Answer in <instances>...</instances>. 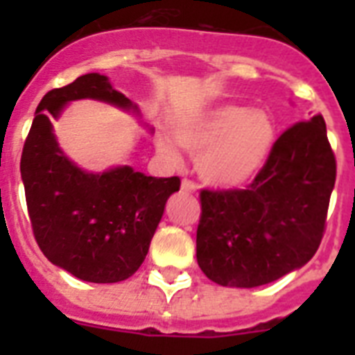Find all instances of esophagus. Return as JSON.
<instances>
[{"mask_svg": "<svg viewBox=\"0 0 355 355\" xmlns=\"http://www.w3.org/2000/svg\"><path fill=\"white\" fill-rule=\"evenodd\" d=\"M180 188H182L184 193L193 195L195 191H197V184L191 182V180H188V178H184V180H182V186H180Z\"/></svg>", "mask_w": 355, "mask_h": 355, "instance_id": "esophagus-1", "label": "esophagus"}]
</instances>
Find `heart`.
Masks as SVG:
<instances>
[{
	"label": "heart",
	"instance_id": "b5f03b06",
	"mask_svg": "<svg viewBox=\"0 0 355 355\" xmlns=\"http://www.w3.org/2000/svg\"><path fill=\"white\" fill-rule=\"evenodd\" d=\"M276 128L265 110L241 105H221L177 128L178 144L199 156V173L206 182L234 188L248 182L265 166L275 145ZM156 147L171 162H178L177 145L162 134Z\"/></svg>",
	"mask_w": 355,
	"mask_h": 355
}]
</instances>
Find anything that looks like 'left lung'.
I'll list each match as a JSON object with an SVG mask.
<instances>
[{"instance_id": "left-lung-1", "label": "left lung", "mask_w": 355, "mask_h": 355, "mask_svg": "<svg viewBox=\"0 0 355 355\" xmlns=\"http://www.w3.org/2000/svg\"><path fill=\"white\" fill-rule=\"evenodd\" d=\"M336 156L324 118L287 128L245 189L200 191L197 263L225 287H258L300 269L324 234Z\"/></svg>"}]
</instances>
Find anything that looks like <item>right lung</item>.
<instances>
[{
  "instance_id": "1",
  "label": "right lung",
  "mask_w": 355,
  "mask_h": 355,
  "mask_svg": "<svg viewBox=\"0 0 355 355\" xmlns=\"http://www.w3.org/2000/svg\"><path fill=\"white\" fill-rule=\"evenodd\" d=\"M79 99L141 116L138 105L116 90L107 75H80L71 85L47 92L21 153L25 200L36 243L53 265L79 280L116 284L144 263L167 199L180 189V178L147 177L130 166L94 173L69 160L51 121Z\"/></svg>"
}]
</instances>
